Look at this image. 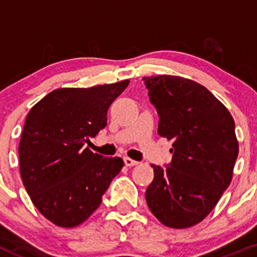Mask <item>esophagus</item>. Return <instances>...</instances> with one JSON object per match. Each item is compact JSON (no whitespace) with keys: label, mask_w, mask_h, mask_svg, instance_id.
<instances>
[{"label":"esophagus","mask_w":257,"mask_h":257,"mask_svg":"<svg viewBox=\"0 0 257 257\" xmlns=\"http://www.w3.org/2000/svg\"><path fill=\"white\" fill-rule=\"evenodd\" d=\"M124 164L126 165V167H134V165H138V162H136V160L131 159V158L125 157L124 158Z\"/></svg>","instance_id":"34e87169"}]
</instances>
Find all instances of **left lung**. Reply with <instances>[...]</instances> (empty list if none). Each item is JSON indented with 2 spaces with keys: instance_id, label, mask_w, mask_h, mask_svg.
<instances>
[{
  "instance_id": "8db88e82",
  "label": "left lung",
  "mask_w": 257,
  "mask_h": 257,
  "mask_svg": "<svg viewBox=\"0 0 257 257\" xmlns=\"http://www.w3.org/2000/svg\"><path fill=\"white\" fill-rule=\"evenodd\" d=\"M143 79L159 114L158 134L173 141L172 163L165 169L152 165L147 204L165 226L191 227L208 216L231 183L239 154L235 121L194 80L168 74Z\"/></svg>"
}]
</instances>
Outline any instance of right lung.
<instances>
[{
  "instance_id": "1",
  "label": "right lung",
  "mask_w": 257,
  "mask_h": 257,
  "mask_svg": "<svg viewBox=\"0 0 257 257\" xmlns=\"http://www.w3.org/2000/svg\"><path fill=\"white\" fill-rule=\"evenodd\" d=\"M129 79L52 90L27 114L20 145L22 183L38 211L61 227L78 226L102 203L121 158L83 145L107 125V112Z\"/></svg>"
}]
</instances>
